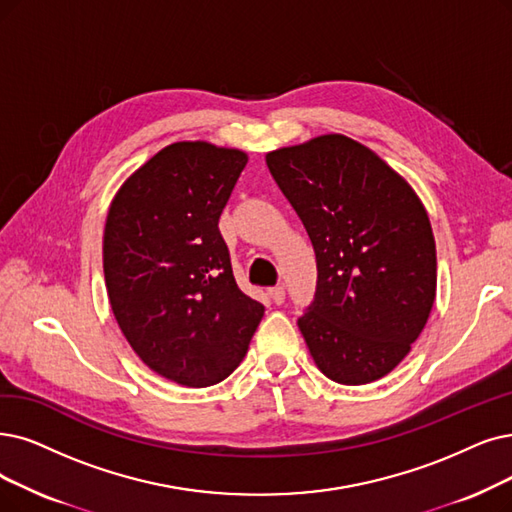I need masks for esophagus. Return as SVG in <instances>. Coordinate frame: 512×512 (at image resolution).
<instances>
[{
    "label": "esophagus",
    "mask_w": 512,
    "mask_h": 512,
    "mask_svg": "<svg viewBox=\"0 0 512 512\" xmlns=\"http://www.w3.org/2000/svg\"><path fill=\"white\" fill-rule=\"evenodd\" d=\"M269 296L275 304H283L285 302V288H283V285H277V288L269 290Z\"/></svg>",
    "instance_id": "esophagus-1"
}]
</instances>
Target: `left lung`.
Listing matches in <instances>:
<instances>
[{
    "instance_id": "8db88e82",
    "label": "left lung",
    "mask_w": 512,
    "mask_h": 512,
    "mask_svg": "<svg viewBox=\"0 0 512 512\" xmlns=\"http://www.w3.org/2000/svg\"><path fill=\"white\" fill-rule=\"evenodd\" d=\"M267 166L315 248V298L298 327L317 367L340 384L386 376L435 302L437 252L422 201L342 134L277 149Z\"/></svg>"
}]
</instances>
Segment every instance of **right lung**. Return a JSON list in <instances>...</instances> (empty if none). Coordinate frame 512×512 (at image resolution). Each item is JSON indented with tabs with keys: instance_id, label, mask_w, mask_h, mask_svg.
Segmentation results:
<instances>
[{
	"instance_id": "1",
	"label": "right lung",
	"mask_w": 512,
	"mask_h": 512,
	"mask_svg": "<svg viewBox=\"0 0 512 512\" xmlns=\"http://www.w3.org/2000/svg\"><path fill=\"white\" fill-rule=\"evenodd\" d=\"M248 155L174 142L111 203L102 267L113 315L134 353L182 386H210L241 363L264 315L233 277L218 220Z\"/></svg>"
}]
</instances>
